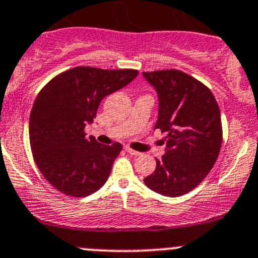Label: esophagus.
Listing matches in <instances>:
<instances>
[{"instance_id":"1","label":"esophagus","mask_w":258,"mask_h":258,"mask_svg":"<svg viewBox=\"0 0 258 258\" xmlns=\"http://www.w3.org/2000/svg\"><path fill=\"white\" fill-rule=\"evenodd\" d=\"M124 150H126L127 153L131 154V155H134V156H139V155H141V153H139V151H136V150H132V149H131V148H128V146H126V148H124Z\"/></svg>"}]
</instances>
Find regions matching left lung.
Returning a JSON list of instances; mask_svg holds the SVG:
<instances>
[{
	"instance_id": "left-lung-1",
	"label": "left lung",
	"mask_w": 258,
	"mask_h": 258,
	"mask_svg": "<svg viewBox=\"0 0 258 258\" xmlns=\"http://www.w3.org/2000/svg\"><path fill=\"white\" fill-rule=\"evenodd\" d=\"M143 76L158 94L154 128L168 135L164 155L144 183L163 196H182L201 183L218 159L220 109L210 89L184 72L163 70Z\"/></svg>"
}]
</instances>
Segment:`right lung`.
<instances>
[{
	"mask_svg": "<svg viewBox=\"0 0 258 258\" xmlns=\"http://www.w3.org/2000/svg\"><path fill=\"white\" fill-rule=\"evenodd\" d=\"M136 70L75 67L49 81L38 94L29 119L35 164L53 187L67 196L85 197L107 182L121 144L102 145L85 137L100 102L128 85Z\"/></svg>",
	"mask_w": 258,
	"mask_h": 258,
	"instance_id": "obj_1",
	"label": "right lung"
}]
</instances>
